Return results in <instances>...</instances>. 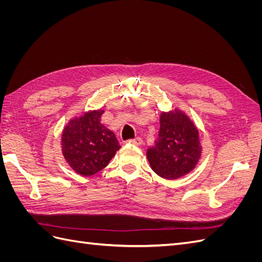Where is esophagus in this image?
Segmentation results:
<instances>
[{
	"label": "esophagus",
	"instance_id": "obj_1",
	"mask_svg": "<svg viewBox=\"0 0 262 262\" xmlns=\"http://www.w3.org/2000/svg\"><path fill=\"white\" fill-rule=\"evenodd\" d=\"M126 142H128V143H130V144H133V145H141L142 142H143V140H142V138H140V137H137L134 139H130Z\"/></svg>",
	"mask_w": 262,
	"mask_h": 262
}]
</instances>
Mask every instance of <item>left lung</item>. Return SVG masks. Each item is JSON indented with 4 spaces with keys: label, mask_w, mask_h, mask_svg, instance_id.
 <instances>
[{
    "label": "left lung",
    "mask_w": 262,
    "mask_h": 262,
    "mask_svg": "<svg viewBox=\"0 0 262 262\" xmlns=\"http://www.w3.org/2000/svg\"><path fill=\"white\" fill-rule=\"evenodd\" d=\"M160 132L146 157L150 168L162 178L172 180L195 168L201 157L199 131L185 113L175 109L162 113Z\"/></svg>",
    "instance_id": "1"
}]
</instances>
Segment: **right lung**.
I'll use <instances>...</instances> for the list:
<instances>
[{
    "label": "right lung",
    "mask_w": 262,
    "mask_h": 262,
    "mask_svg": "<svg viewBox=\"0 0 262 262\" xmlns=\"http://www.w3.org/2000/svg\"><path fill=\"white\" fill-rule=\"evenodd\" d=\"M104 112L91 110L71 119L62 132L64 160L74 171L85 177L104 169L120 148L115 133L100 122Z\"/></svg>",
    "instance_id": "add662e5"
}]
</instances>
